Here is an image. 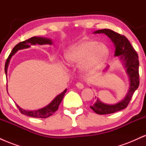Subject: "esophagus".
Returning a JSON list of instances; mask_svg holds the SVG:
<instances>
[{
    "instance_id": "obj_1",
    "label": "esophagus",
    "mask_w": 146,
    "mask_h": 146,
    "mask_svg": "<svg viewBox=\"0 0 146 146\" xmlns=\"http://www.w3.org/2000/svg\"><path fill=\"white\" fill-rule=\"evenodd\" d=\"M76 86L77 88H78L79 89H82V88H84V84L82 83H80V82H78L76 84Z\"/></svg>"
}]
</instances>
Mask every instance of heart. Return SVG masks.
I'll use <instances>...</instances> for the list:
<instances>
[{
	"instance_id": "1",
	"label": "heart",
	"mask_w": 146,
	"mask_h": 146,
	"mask_svg": "<svg viewBox=\"0 0 146 146\" xmlns=\"http://www.w3.org/2000/svg\"><path fill=\"white\" fill-rule=\"evenodd\" d=\"M108 54L109 50L106 44L85 40L70 46L65 54V60L69 66L80 65L84 73L90 74L103 66Z\"/></svg>"
}]
</instances>
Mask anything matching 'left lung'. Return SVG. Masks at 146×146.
Wrapping results in <instances>:
<instances>
[{
  "label": "left lung",
  "mask_w": 146,
  "mask_h": 146,
  "mask_svg": "<svg viewBox=\"0 0 146 146\" xmlns=\"http://www.w3.org/2000/svg\"><path fill=\"white\" fill-rule=\"evenodd\" d=\"M94 33H104L109 37L115 46V56L119 57V59L123 63L126 73L128 75L130 86L126 95L121 101L115 104L110 105L103 103L98 98L94 104L90 106L95 113L99 115L114 113L126 108L134 93L139 87V57L130 42L123 35L108 29L98 30L95 31Z\"/></svg>",
  "instance_id": "obj_1"
}]
</instances>
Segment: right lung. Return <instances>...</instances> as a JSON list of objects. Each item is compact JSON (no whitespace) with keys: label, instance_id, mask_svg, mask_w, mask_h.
<instances>
[{"label":"right lung","instance_id":"add662e5","mask_svg":"<svg viewBox=\"0 0 146 146\" xmlns=\"http://www.w3.org/2000/svg\"><path fill=\"white\" fill-rule=\"evenodd\" d=\"M40 44V45H43V44H52V41L51 40L48 39L46 38H42V37H32V38H29V39L23 42H21L18 44H17L16 46H14V48L11 51V53L9 54V57L7 58V59L6 60L5 65V72L6 77L7 75V68L9 66V64L11 60V57H12L15 53L17 52L18 50L23 49V48H29L31 46V45L33 44ZM66 92V89H65L62 93H60V95H57L56 98H54V100L52 101L49 104H48L46 106L44 107V108H41V109H38L37 110H26L21 108V107H19L16 104L17 107L19 109L20 111L22 114L23 115H27V116L31 117H35V118H46V117H50L51 115H53L57 110L58 109V107L59 105L61 103L62 100L64 96L65 93Z\"/></svg>","mask_w":146,"mask_h":146}]
</instances>
